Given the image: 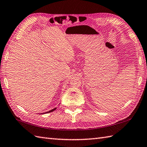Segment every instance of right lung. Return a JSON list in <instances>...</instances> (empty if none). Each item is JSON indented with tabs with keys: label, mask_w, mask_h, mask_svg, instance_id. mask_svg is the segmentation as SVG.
<instances>
[{
	"label": "right lung",
	"mask_w": 147,
	"mask_h": 147,
	"mask_svg": "<svg viewBox=\"0 0 147 147\" xmlns=\"http://www.w3.org/2000/svg\"><path fill=\"white\" fill-rule=\"evenodd\" d=\"M57 109V107H55V108L51 109L50 111H47V112H45V113H40V114H46V113H51V112H53V111H55V109Z\"/></svg>",
	"instance_id": "add662e5"
}]
</instances>
